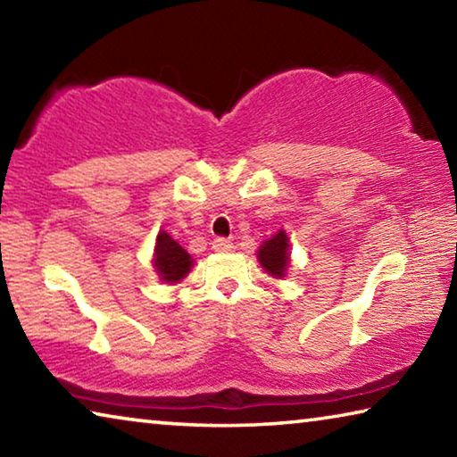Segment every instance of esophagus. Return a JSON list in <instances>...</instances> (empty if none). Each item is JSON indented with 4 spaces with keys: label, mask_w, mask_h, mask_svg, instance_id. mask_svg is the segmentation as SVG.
<instances>
[{
    "label": "esophagus",
    "mask_w": 457,
    "mask_h": 457,
    "mask_svg": "<svg viewBox=\"0 0 457 457\" xmlns=\"http://www.w3.org/2000/svg\"><path fill=\"white\" fill-rule=\"evenodd\" d=\"M212 247H213L215 252L223 253V252H229V250H234V244H231L229 239H226V237H215V239H213V244H212Z\"/></svg>",
    "instance_id": "34e87169"
}]
</instances>
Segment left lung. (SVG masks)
Here are the masks:
<instances>
[{
	"label": "left lung",
	"mask_w": 457,
	"mask_h": 457,
	"mask_svg": "<svg viewBox=\"0 0 457 457\" xmlns=\"http://www.w3.org/2000/svg\"><path fill=\"white\" fill-rule=\"evenodd\" d=\"M258 260L262 268H264L270 276H286V270L290 266V244L284 229H280L276 236L266 239V242L260 245Z\"/></svg>",
	"instance_id": "left-lung-1"
}]
</instances>
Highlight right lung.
Listing matches in <instances>:
<instances>
[{"instance_id": "obj_1", "label": "right lung", "mask_w": 457, "mask_h": 457, "mask_svg": "<svg viewBox=\"0 0 457 457\" xmlns=\"http://www.w3.org/2000/svg\"><path fill=\"white\" fill-rule=\"evenodd\" d=\"M153 266L161 276V280L169 284H177L189 274L193 260L167 231H159L157 245H154Z\"/></svg>"}]
</instances>
